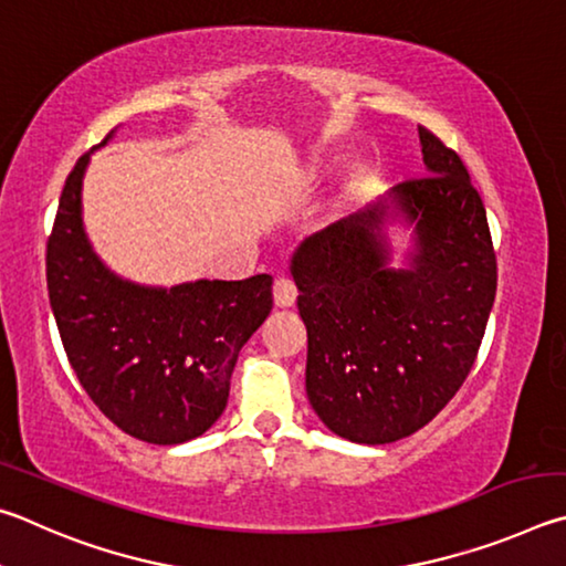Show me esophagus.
<instances>
[{"mask_svg": "<svg viewBox=\"0 0 566 566\" xmlns=\"http://www.w3.org/2000/svg\"><path fill=\"white\" fill-rule=\"evenodd\" d=\"M298 298V285H295L289 275L275 277L273 283V301L277 308H291V305Z\"/></svg>", "mask_w": 566, "mask_h": 566, "instance_id": "esophagus-1", "label": "esophagus"}]
</instances>
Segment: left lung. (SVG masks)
<instances>
[{"mask_svg": "<svg viewBox=\"0 0 566 566\" xmlns=\"http://www.w3.org/2000/svg\"><path fill=\"white\" fill-rule=\"evenodd\" d=\"M428 176L298 245L291 273L308 331L305 390L325 428L388 444L424 428L462 388L497 293L484 203L462 158L420 126ZM388 214L416 223L390 269Z\"/></svg>", "mask_w": 566, "mask_h": 566, "instance_id": "1", "label": "left lung"}]
</instances>
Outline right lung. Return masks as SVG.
<instances>
[{
  "label": "right lung",
  "mask_w": 566,
  "mask_h": 566,
  "mask_svg": "<svg viewBox=\"0 0 566 566\" xmlns=\"http://www.w3.org/2000/svg\"><path fill=\"white\" fill-rule=\"evenodd\" d=\"M94 148L66 176L46 243L49 303L66 358L118 430L151 444L193 440L226 410L238 353L273 308V277L148 289L108 271L82 221Z\"/></svg>",
  "instance_id": "right-lung-1"
}]
</instances>
